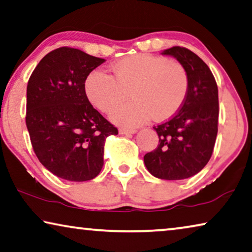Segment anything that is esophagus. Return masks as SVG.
Returning <instances> with one entry per match:
<instances>
[{"instance_id":"1","label":"esophagus","mask_w":252,"mask_h":252,"mask_svg":"<svg viewBox=\"0 0 252 252\" xmlns=\"http://www.w3.org/2000/svg\"><path fill=\"white\" fill-rule=\"evenodd\" d=\"M119 132L121 134H132V133L137 132V130H135V129H127V127H120Z\"/></svg>"}]
</instances>
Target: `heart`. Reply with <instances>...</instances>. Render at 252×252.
Wrapping results in <instances>:
<instances>
[{
  "instance_id": "heart-1",
  "label": "heart",
  "mask_w": 252,
  "mask_h": 252,
  "mask_svg": "<svg viewBox=\"0 0 252 252\" xmlns=\"http://www.w3.org/2000/svg\"><path fill=\"white\" fill-rule=\"evenodd\" d=\"M111 75L93 70L85 82L86 95L97 110L111 113V120L123 126H138L151 117L163 121L181 109L189 91V75L181 63L153 54L123 57L111 66Z\"/></svg>"
}]
</instances>
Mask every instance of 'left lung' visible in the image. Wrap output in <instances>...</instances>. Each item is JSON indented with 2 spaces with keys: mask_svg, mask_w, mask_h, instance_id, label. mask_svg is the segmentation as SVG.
<instances>
[{
  "mask_svg": "<svg viewBox=\"0 0 252 252\" xmlns=\"http://www.w3.org/2000/svg\"><path fill=\"white\" fill-rule=\"evenodd\" d=\"M185 67L189 91L176 114L154 129L159 137L157 148L143 157L153 176L178 181L194 176L209 162L218 134V85L209 66L184 47L163 50Z\"/></svg>",
  "mask_w": 252,
  "mask_h": 252,
  "instance_id": "8db88e82",
  "label": "left lung"
}]
</instances>
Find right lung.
Here are the masks:
<instances>
[{"label": "right lung", "mask_w": 252, "mask_h": 252, "mask_svg": "<svg viewBox=\"0 0 252 252\" xmlns=\"http://www.w3.org/2000/svg\"><path fill=\"white\" fill-rule=\"evenodd\" d=\"M104 62L62 47L40 61L28 82L26 123L33 151L50 173L66 181L96 177L105 139L118 134L85 92L87 76Z\"/></svg>", "instance_id": "obj_1"}]
</instances>
